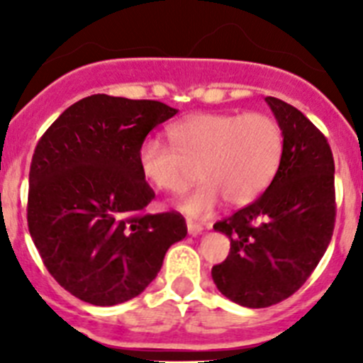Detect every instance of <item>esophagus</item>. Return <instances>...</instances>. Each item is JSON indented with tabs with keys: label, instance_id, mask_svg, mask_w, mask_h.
<instances>
[{
	"label": "esophagus",
	"instance_id": "1",
	"mask_svg": "<svg viewBox=\"0 0 363 363\" xmlns=\"http://www.w3.org/2000/svg\"><path fill=\"white\" fill-rule=\"evenodd\" d=\"M187 230L191 236H198V234L203 233V227L196 223V221H187Z\"/></svg>",
	"mask_w": 363,
	"mask_h": 363
}]
</instances>
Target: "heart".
<instances>
[{
    "mask_svg": "<svg viewBox=\"0 0 363 363\" xmlns=\"http://www.w3.org/2000/svg\"><path fill=\"white\" fill-rule=\"evenodd\" d=\"M171 145L147 140L138 165L152 187L182 194L198 178L203 182L179 203L189 216H205L220 196L229 205H247L267 189L284 156V130L269 114L201 112L176 121Z\"/></svg>",
    "mask_w": 363,
    "mask_h": 363,
    "instance_id": "1",
    "label": "heart"
}]
</instances>
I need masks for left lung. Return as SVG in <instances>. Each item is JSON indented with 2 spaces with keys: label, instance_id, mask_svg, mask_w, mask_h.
Listing matches in <instances>:
<instances>
[{
  "label": "left lung",
  "instance_id": "obj_1",
  "mask_svg": "<svg viewBox=\"0 0 363 363\" xmlns=\"http://www.w3.org/2000/svg\"><path fill=\"white\" fill-rule=\"evenodd\" d=\"M284 130V156L251 205L214 223L230 252L213 267L218 291L251 309L274 306L306 284L335 229V160L325 136L296 107L267 96Z\"/></svg>",
  "mask_w": 363,
  "mask_h": 363
}]
</instances>
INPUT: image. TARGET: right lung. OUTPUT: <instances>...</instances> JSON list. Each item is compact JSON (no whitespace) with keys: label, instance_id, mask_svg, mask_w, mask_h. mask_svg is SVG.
<instances>
[{"label":"right lung","instance_id":"1","mask_svg":"<svg viewBox=\"0 0 363 363\" xmlns=\"http://www.w3.org/2000/svg\"><path fill=\"white\" fill-rule=\"evenodd\" d=\"M176 112L154 99L86 96L38 142L28 230L47 271L72 296L101 307L133 300L185 238L179 213L143 214L154 191L138 165L147 134Z\"/></svg>","mask_w":363,"mask_h":363}]
</instances>
